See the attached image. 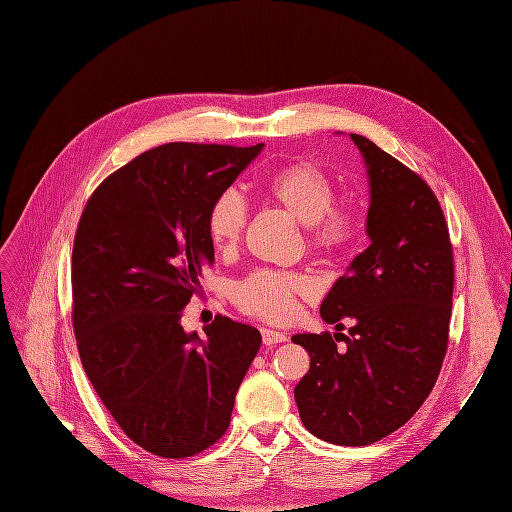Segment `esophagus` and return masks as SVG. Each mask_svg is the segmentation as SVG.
<instances>
[{
  "mask_svg": "<svg viewBox=\"0 0 512 512\" xmlns=\"http://www.w3.org/2000/svg\"><path fill=\"white\" fill-rule=\"evenodd\" d=\"M261 338H263V344H267V346L286 342V334L276 332V330H270V328H263V330H261Z\"/></svg>",
  "mask_w": 512,
  "mask_h": 512,
  "instance_id": "1",
  "label": "esophagus"
}]
</instances>
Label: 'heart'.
I'll list each match as a JSON object with an SVG mask.
<instances>
[{
	"instance_id": "obj_1",
	"label": "heart",
	"mask_w": 512,
	"mask_h": 512,
	"mask_svg": "<svg viewBox=\"0 0 512 512\" xmlns=\"http://www.w3.org/2000/svg\"><path fill=\"white\" fill-rule=\"evenodd\" d=\"M265 197L307 228V242L315 253L334 255L351 245L357 226L353 215L334 207L336 188L330 176L311 161L278 168L261 180ZM247 226V205L236 191L215 197L207 213V232L215 249L238 245ZM313 284L292 272L259 270L234 288L236 305L267 321H288L297 313V301L311 297Z\"/></svg>"
}]
</instances>
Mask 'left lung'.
<instances>
[{"label": "left lung", "instance_id": "1", "mask_svg": "<svg viewBox=\"0 0 512 512\" xmlns=\"http://www.w3.org/2000/svg\"><path fill=\"white\" fill-rule=\"evenodd\" d=\"M369 180L359 253L319 307L336 334H294L311 365L294 388L319 440L367 446L405 425L432 392L446 355L454 265L442 207L413 170L351 134ZM354 326L341 334V321ZM344 341L342 349L337 342Z\"/></svg>", "mask_w": 512, "mask_h": 512}]
</instances>
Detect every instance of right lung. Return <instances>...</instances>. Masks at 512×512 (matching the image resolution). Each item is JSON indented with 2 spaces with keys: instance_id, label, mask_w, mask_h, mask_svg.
I'll list each match as a JSON object with an SVG mask.
<instances>
[{
  "instance_id": "1",
  "label": "right lung",
  "mask_w": 512,
  "mask_h": 512,
  "mask_svg": "<svg viewBox=\"0 0 512 512\" xmlns=\"http://www.w3.org/2000/svg\"><path fill=\"white\" fill-rule=\"evenodd\" d=\"M263 151L168 143L107 176L80 215L72 321L97 396L141 448L184 459L218 442L259 346L257 328L215 317L186 332L182 309L213 265L207 213Z\"/></svg>"
}]
</instances>
